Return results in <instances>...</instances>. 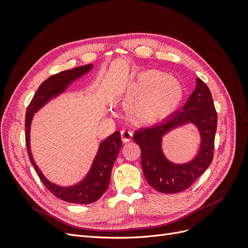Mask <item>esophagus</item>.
<instances>
[{
	"label": "esophagus",
	"instance_id": "esophagus-1",
	"mask_svg": "<svg viewBox=\"0 0 248 248\" xmlns=\"http://www.w3.org/2000/svg\"><path fill=\"white\" fill-rule=\"evenodd\" d=\"M132 133L128 130H122L121 131V140L123 142H128L131 140Z\"/></svg>",
	"mask_w": 248,
	"mask_h": 248
}]
</instances>
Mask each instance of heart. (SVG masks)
<instances>
[{
  "label": "heart",
  "instance_id": "heart-1",
  "mask_svg": "<svg viewBox=\"0 0 248 248\" xmlns=\"http://www.w3.org/2000/svg\"><path fill=\"white\" fill-rule=\"evenodd\" d=\"M125 99L124 114L131 124L152 126L177 110L183 99V88L177 78L148 69L130 81Z\"/></svg>",
  "mask_w": 248,
  "mask_h": 248
}]
</instances>
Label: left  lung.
Segmentation results:
<instances>
[{
  "label": "left lung",
  "instance_id": "left-lung-1",
  "mask_svg": "<svg viewBox=\"0 0 248 248\" xmlns=\"http://www.w3.org/2000/svg\"><path fill=\"white\" fill-rule=\"evenodd\" d=\"M193 124L200 134L197 154L189 162L177 164L163 152V138L171 130ZM217 114L211 92L201 78L181 110L166 121L150 128H141L133 134V140L140 148V162L150 186L162 193L181 192L190 187L205 172L213 159Z\"/></svg>",
  "mask_w": 248,
  "mask_h": 248
}]
</instances>
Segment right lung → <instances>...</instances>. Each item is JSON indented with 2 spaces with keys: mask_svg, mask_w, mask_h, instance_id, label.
Returning a JSON list of instances; mask_svg holds the SVG:
<instances>
[{
  "mask_svg": "<svg viewBox=\"0 0 248 248\" xmlns=\"http://www.w3.org/2000/svg\"><path fill=\"white\" fill-rule=\"evenodd\" d=\"M93 67V64L79 66L70 70L59 72L44 80L36 91L26 112V145L30 161L37 175L39 176L41 182L54 196L67 202H74V204H91L100 199L102 194L107 191L112 166L122 146L120 131H115L106 140L100 141L98 151L94 157L88 174L81 181L71 186H60L52 183L42 174L33 158L30 133H31V124L35 112L42 108L50 100L63 94L74 81L91 71Z\"/></svg>",
  "mask_w": 248,
  "mask_h": 248,
  "instance_id": "right-lung-1",
  "label": "right lung"
}]
</instances>
